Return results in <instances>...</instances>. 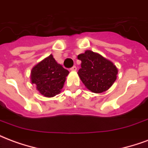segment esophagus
I'll list each match as a JSON object with an SVG mask.
<instances>
[{
  "label": "esophagus",
  "instance_id": "1",
  "mask_svg": "<svg viewBox=\"0 0 148 148\" xmlns=\"http://www.w3.org/2000/svg\"><path fill=\"white\" fill-rule=\"evenodd\" d=\"M71 71H77V67H76V66H72L71 68Z\"/></svg>",
  "mask_w": 148,
  "mask_h": 148
}]
</instances>
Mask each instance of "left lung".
I'll list each match as a JSON object with an SVG mask.
<instances>
[{"label": "left lung", "mask_w": 148, "mask_h": 148, "mask_svg": "<svg viewBox=\"0 0 148 148\" xmlns=\"http://www.w3.org/2000/svg\"><path fill=\"white\" fill-rule=\"evenodd\" d=\"M77 58L82 62L77 74L91 92L103 93L114 83L118 69L112 62L90 50L77 55Z\"/></svg>", "instance_id": "left-lung-1"}]
</instances>
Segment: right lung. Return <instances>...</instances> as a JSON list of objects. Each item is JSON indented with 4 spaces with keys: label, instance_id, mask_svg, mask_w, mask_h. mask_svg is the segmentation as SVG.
Masks as SVG:
<instances>
[{
    "label": "right lung",
    "instance_id": "add662e5",
    "mask_svg": "<svg viewBox=\"0 0 148 148\" xmlns=\"http://www.w3.org/2000/svg\"><path fill=\"white\" fill-rule=\"evenodd\" d=\"M69 71L58 64L50 55L39 62L31 71V83L46 97H53L61 92Z\"/></svg>",
    "mask_w": 148,
    "mask_h": 148
}]
</instances>
